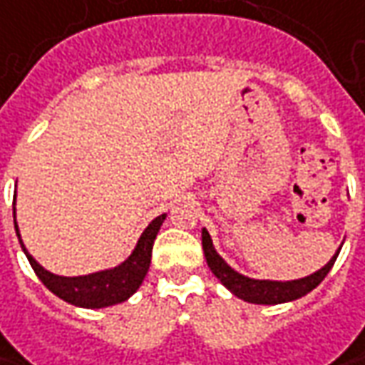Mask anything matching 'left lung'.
I'll use <instances>...</instances> for the list:
<instances>
[{
	"mask_svg": "<svg viewBox=\"0 0 365 365\" xmlns=\"http://www.w3.org/2000/svg\"><path fill=\"white\" fill-rule=\"evenodd\" d=\"M202 246H204L207 267L216 274V279L238 299L248 301V303H257V305H279V303L295 301V299H301V297L311 293L327 277V272L331 270L333 262H335V258H337L339 250H341V246H339L337 252L333 255L331 260L325 267H321L317 272H313L309 277H303V279H297V281H258V279H250V277H245V274L236 272L216 252V248L212 245V238H210L206 228L202 230Z\"/></svg>",
	"mask_w": 365,
	"mask_h": 365,
	"instance_id": "8db88e82",
	"label": "left lung"
}]
</instances>
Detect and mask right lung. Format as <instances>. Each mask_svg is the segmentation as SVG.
I'll list each match as a JSON object with an SVG mask.
<instances>
[{
	"instance_id": "obj_1",
	"label": "right lung",
	"mask_w": 365,
	"mask_h": 365,
	"mask_svg": "<svg viewBox=\"0 0 365 365\" xmlns=\"http://www.w3.org/2000/svg\"><path fill=\"white\" fill-rule=\"evenodd\" d=\"M14 218H16V207H14ZM163 220H165V214L151 220V224L141 234V238L137 240V246L131 252V257L125 262H120L119 267L98 270L93 274H82V277H60V274L46 270L21 242L18 222H16V232H18L24 255L28 257L34 272L46 284L48 291H52L54 295L60 297L62 301H66L70 305L84 309H101L127 301L141 287L145 274L149 270V264H151L153 242H155V236H158Z\"/></svg>"
}]
</instances>
